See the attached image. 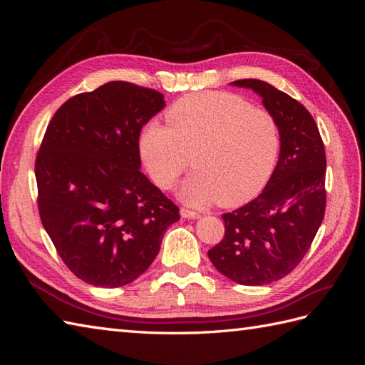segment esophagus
Returning <instances> with one entry per match:
<instances>
[{
    "mask_svg": "<svg viewBox=\"0 0 365 365\" xmlns=\"http://www.w3.org/2000/svg\"><path fill=\"white\" fill-rule=\"evenodd\" d=\"M180 215L184 219H197V217L201 216L200 213H196V212H193V210H189V208H181L180 210Z\"/></svg>",
    "mask_w": 365,
    "mask_h": 365,
    "instance_id": "1",
    "label": "esophagus"
}]
</instances>
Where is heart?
Returning a JSON list of instances; mask_svg holds the SVG:
<instances>
[{"label":"heart","instance_id":"heart-1","mask_svg":"<svg viewBox=\"0 0 365 365\" xmlns=\"http://www.w3.org/2000/svg\"><path fill=\"white\" fill-rule=\"evenodd\" d=\"M169 125L150 120L141 128L138 150L160 189H170L189 163L193 170L178 189L193 207L247 202L267 184L280 152L275 117L244 98L219 91L193 93L165 113Z\"/></svg>","mask_w":365,"mask_h":365}]
</instances>
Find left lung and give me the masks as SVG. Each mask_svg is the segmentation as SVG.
Instances as JSON below:
<instances>
[{"mask_svg":"<svg viewBox=\"0 0 365 365\" xmlns=\"http://www.w3.org/2000/svg\"><path fill=\"white\" fill-rule=\"evenodd\" d=\"M262 97L280 128V155L263 192L222 215L225 236L208 251L215 268L240 284L288 275L311 248L326 208V153L314 117L295 98L259 79L231 82Z\"/></svg>","mask_w":365,"mask_h":365,"instance_id":"1","label":"left lung"}]
</instances>
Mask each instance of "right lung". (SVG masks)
<instances>
[{"instance_id":"obj_1","label":"right lung","mask_w":365,"mask_h":365,"mask_svg":"<svg viewBox=\"0 0 365 365\" xmlns=\"http://www.w3.org/2000/svg\"><path fill=\"white\" fill-rule=\"evenodd\" d=\"M164 96L123 81L71 97L36 157L42 225L81 280L118 288L145 272L180 210L140 172L141 128Z\"/></svg>"}]
</instances>
